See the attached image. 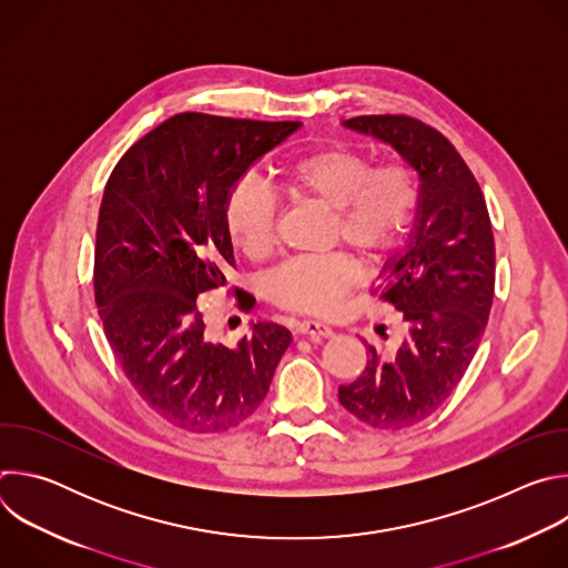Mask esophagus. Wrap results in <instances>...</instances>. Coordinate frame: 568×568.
<instances>
[{
    "instance_id": "esophagus-1",
    "label": "esophagus",
    "mask_w": 568,
    "mask_h": 568,
    "mask_svg": "<svg viewBox=\"0 0 568 568\" xmlns=\"http://www.w3.org/2000/svg\"><path fill=\"white\" fill-rule=\"evenodd\" d=\"M296 333L298 335H307L312 339H321V337H331L333 335V328L328 326V323H321V321H314V318H305V321H298L296 323Z\"/></svg>"
}]
</instances>
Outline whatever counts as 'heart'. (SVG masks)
I'll return each mask as SVG.
<instances>
[{
    "mask_svg": "<svg viewBox=\"0 0 568 568\" xmlns=\"http://www.w3.org/2000/svg\"><path fill=\"white\" fill-rule=\"evenodd\" d=\"M285 189L331 211L328 235L357 252L384 254L407 235L418 209V180L407 164L375 166L353 148L328 145L296 156L283 173ZM276 206L254 180H240L224 202V226L233 245L250 258H263L274 242ZM359 281V267L346 254L298 256L267 278L274 303L326 314Z\"/></svg>",
    "mask_w": 568,
    "mask_h": 568,
    "instance_id": "heart-1",
    "label": "heart"
}]
</instances>
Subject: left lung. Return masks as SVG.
<instances>
[{
	"label": "left lung",
	"instance_id": "left-lung-1",
	"mask_svg": "<svg viewBox=\"0 0 568 568\" xmlns=\"http://www.w3.org/2000/svg\"><path fill=\"white\" fill-rule=\"evenodd\" d=\"M342 125L390 145L420 182L407 245L379 274V296L402 312L407 337L393 357L368 346L362 375L339 386L357 420L402 429L440 407L478 348L495 296L493 224L474 175L438 130L393 114Z\"/></svg>",
	"mask_w": 568,
	"mask_h": 568
}]
</instances>
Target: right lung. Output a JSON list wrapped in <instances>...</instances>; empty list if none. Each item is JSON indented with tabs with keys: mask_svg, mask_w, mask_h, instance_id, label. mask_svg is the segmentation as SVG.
I'll list each match as a JSON object with an SVG mask.
<instances>
[{
	"mask_svg": "<svg viewBox=\"0 0 568 568\" xmlns=\"http://www.w3.org/2000/svg\"><path fill=\"white\" fill-rule=\"evenodd\" d=\"M301 125L175 114L141 136L108 180L94 252L105 337L148 407L180 429L245 423L292 344L278 323H252L235 348L211 342L197 296L224 287L235 265L229 191ZM247 296L237 290L242 307Z\"/></svg>",
	"mask_w": 568,
	"mask_h": 568,
	"instance_id": "1",
	"label": "right lung"
}]
</instances>
